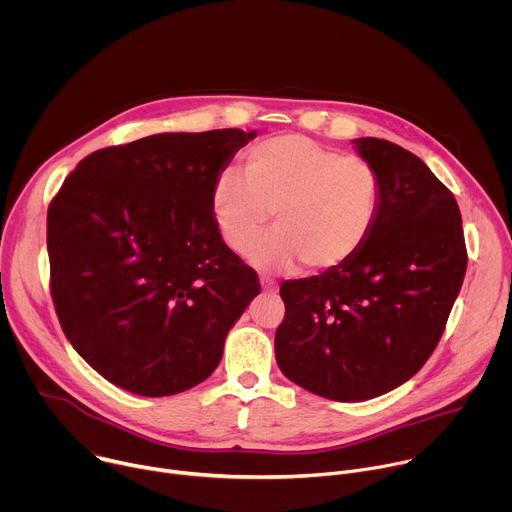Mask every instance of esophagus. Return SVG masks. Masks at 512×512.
Here are the masks:
<instances>
[{
  "mask_svg": "<svg viewBox=\"0 0 512 512\" xmlns=\"http://www.w3.org/2000/svg\"><path fill=\"white\" fill-rule=\"evenodd\" d=\"M261 287H263V291H269V294H275L277 291V285L267 277H261Z\"/></svg>",
  "mask_w": 512,
  "mask_h": 512,
  "instance_id": "34e87169",
  "label": "esophagus"
}]
</instances>
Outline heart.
Here are the masks:
<instances>
[{"mask_svg": "<svg viewBox=\"0 0 512 512\" xmlns=\"http://www.w3.org/2000/svg\"><path fill=\"white\" fill-rule=\"evenodd\" d=\"M245 177L231 170L218 174L210 212L233 253H245L274 212L276 231L249 251V261L263 271H291L300 263L314 273L338 269L375 229L381 176L360 156L283 133L247 152Z\"/></svg>", "mask_w": 512, "mask_h": 512, "instance_id": "heart-1", "label": "heart"}]
</instances>
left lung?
I'll return each instance as SVG.
<instances>
[{
    "label": "left lung",
    "mask_w": 512,
    "mask_h": 512,
    "mask_svg": "<svg viewBox=\"0 0 512 512\" xmlns=\"http://www.w3.org/2000/svg\"><path fill=\"white\" fill-rule=\"evenodd\" d=\"M381 176L375 229L346 265L281 283V373L332 401H367L409 381L440 342L466 275L454 194L401 145L354 139Z\"/></svg>",
    "instance_id": "left-lung-1"
}]
</instances>
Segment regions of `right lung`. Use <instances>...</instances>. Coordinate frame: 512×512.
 Here are the masks:
<instances>
[{"label": "right lung", "instance_id": "add662e5", "mask_svg": "<svg viewBox=\"0 0 512 512\" xmlns=\"http://www.w3.org/2000/svg\"><path fill=\"white\" fill-rule=\"evenodd\" d=\"M257 131L158 133L93 152L48 206L60 326L109 383L143 397L208 379L259 294L218 237L210 188Z\"/></svg>", "mask_w": 512, "mask_h": 512}]
</instances>
